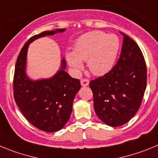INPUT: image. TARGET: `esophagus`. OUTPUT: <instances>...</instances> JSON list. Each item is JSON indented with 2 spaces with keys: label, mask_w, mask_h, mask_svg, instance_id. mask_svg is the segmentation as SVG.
I'll use <instances>...</instances> for the list:
<instances>
[{
  "label": "esophagus",
  "mask_w": 158,
  "mask_h": 158,
  "mask_svg": "<svg viewBox=\"0 0 158 158\" xmlns=\"http://www.w3.org/2000/svg\"><path fill=\"white\" fill-rule=\"evenodd\" d=\"M89 79H81V85H82V86H88L89 85Z\"/></svg>",
  "instance_id": "1"
}]
</instances>
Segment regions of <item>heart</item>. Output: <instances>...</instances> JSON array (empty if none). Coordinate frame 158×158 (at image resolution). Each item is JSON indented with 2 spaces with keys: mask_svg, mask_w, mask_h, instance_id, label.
Listing matches in <instances>:
<instances>
[{
  "mask_svg": "<svg viewBox=\"0 0 158 158\" xmlns=\"http://www.w3.org/2000/svg\"><path fill=\"white\" fill-rule=\"evenodd\" d=\"M120 48V41L116 35L94 31L78 38L74 51L66 52V60L76 72L82 69V61H87L90 72L102 76L113 68Z\"/></svg>",
  "mask_w": 158,
  "mask_h": 158,
  "instance_id": "b5f03b06",
  "label": "heart"
}]
</instances>
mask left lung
Here are the masks:
<instances>
[{
	"label": "left lung",
	"instance_id": "8db88e82",
	"mask_svg": "<svg viewBox=\"0 0 158 158\" xmlns=\"http://www.w3.org/2000/svg\"><path fill=\"white\" fill-rule=\"evenodd\" d=\"M123 35L121 52L109 72L89 82L99 119L112 127L124 124L139 110L146 87L147 72L141 49Z\"/></svg>",
	"mask_w": 158,
	"mask_h": 158
}]
</instances>
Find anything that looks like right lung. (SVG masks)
I'll list each match as a JSON object with an SVG mask.
<instances>
[{
	"instance_id": "1",
	"label": "right lung",
	"mask_w": 158,
	"mask_h": 158,
	"mask_svg": "<svg viewBox=\"0 0 158 158\" xmlns=\"http://www.w3.org/2000/svg\"><path fill=\"white\" fill-rule=\"evenodd\" d=\"M65 29L43 31L34 35L24 44L17 57L13 78L14 99L27 120L37 128L46 132L59 131L69 120L74 98L80 89V81L60 70L49 79L31 81L25 74L27 52L31 42L45 35H52Z\"/></svg>"
}]
</instances>
